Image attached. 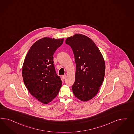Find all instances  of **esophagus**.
<instances>
[{
  "label": "esophagus",
  "instance_id": "obj_1",
  "mask_svg": "<svg viewBox=\"0 0 134 134\" xmlns=\"http://www.w3.org/2000/svg\"><path fill=\"white\" fill-rule=\"evenodd\" d=\"M62 79H65V78L66 77V75H63V76H62Z\"/></svg>",
  "mask_w": 134,
  "mask_h": 134
}]
</instances>
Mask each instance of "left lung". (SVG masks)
Masks as SVG:
<instances>
[{
    "instance_id": "obj_1",
    "label": "left lung",
    "mask_w": 134,
    "mask_h": 134,
    "mask_svg": "<svg viewBox=\"0 0 134 134\" xmlns=\"http://www.w3.org/2000/svg\"><path fill=\"white\" fill-rule=\"evenodd\" d=\"M65 43L73 50L76 65L73 93L81 101H88L96 95L104 81L103 57L93 41L84 35L76 34L67 38Z\"/></svg>"
}]
</instances>
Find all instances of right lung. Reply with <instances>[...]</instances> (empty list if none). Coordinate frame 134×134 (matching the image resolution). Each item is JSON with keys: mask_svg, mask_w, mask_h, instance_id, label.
I'll return each mask as SVG.
<instances>
[{"mask_svg": "<svg viewBox=\"0 0 134 134\" xmlns=\"http://www.w3.org/2000/svg\"><path fill=\"white\" fill-rule=\"evenodd\" d=\"M63 39L45 37L34 43L27 53L22 68L24 82L30 93L48 104L56 97L62 85L53 64V54Z\"/></svg>", "mask_w": 134, "mask_h": 134, "instance_id": "add662e5", "label": "right lung"}]
</instances>
